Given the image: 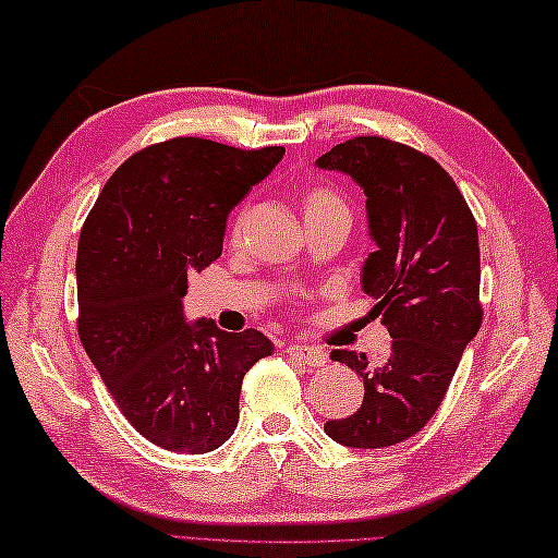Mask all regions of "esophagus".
I'll return each instance as SVG.
<instances>
[{"mask_svg":"<svg viewBox=\"0 0 558 558\" xmlns=\"http://www.w3.org/2000/svg\"><path fill=\"white\" fill-rule=\"evenodd\" d=\"M287 353H289L291 357L301 360V363L311 365V367H318V365L326 363V353H324V350H318V348H314V345L291 343V345H287Z\"/></svg>","mask_w":558,"mask_h":558,"instance_id":"obj_1","label":"esophagus"}]
</instances>
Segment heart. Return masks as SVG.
<instances>
[{
	"instance_id": "heart-1",
	"label": "heart",
	"mask_w": 558,
	"mask_h": 558,
	"mask_svg": "<svg viewBox=\"0 0 558 558\" xmlns=\"http://www.w3.org/2000/svg\"><path fill=\"white\" fill-rule=\"evenodd\" d=\"M333 208H345V203L340 195L330 189V185H308L304 191V210H306V218L308 215H318V213H326V210H333Z\"/></svg>"
}]
</instances>
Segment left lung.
Here are the masks:
<instances>
[{
    "label": "left lung",
    "instance_id": "1",
    "mask_svg": "<svg viewBox=\"0 0 558 558\" xmlns=\"http://www.w3.org/2000/svg\"><path fill=\"white\" fill-rule=\"evenodd\" d=\"M343 171L367 195L377 250L363 264L373 316L392 336L389 353L330 357L355 369L365 399L326 434L350 448L402 444L428 424L448 392L465 345L483 324L477 225L456 181L432 156L385 136H353L316 161Z\"/></svg>",
    "mask_w": 558,
    "mask_h": 558
}]
</instances>
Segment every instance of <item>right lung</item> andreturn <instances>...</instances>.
I'll return each mask as SVG.
<instances>
[{"label": "right lung", "mask_w": 558, "mask_h": 558, "mask_svg": "<svg viewBox=\"0 0 558 558\" xmlns=\"http://www.w3.org/2000/svg\"><path fill=\"white\" fill-rule=\"evenodd\" d=\"M281 156L201 136L151 144L110 175L83 222L77 336L126 422L166 451L228 441L242 377L274 350L254 328L185 324L181 299L189 274L220 257L228 213Z\"/></svg>", "instance_id": "1"}]
</instances>
